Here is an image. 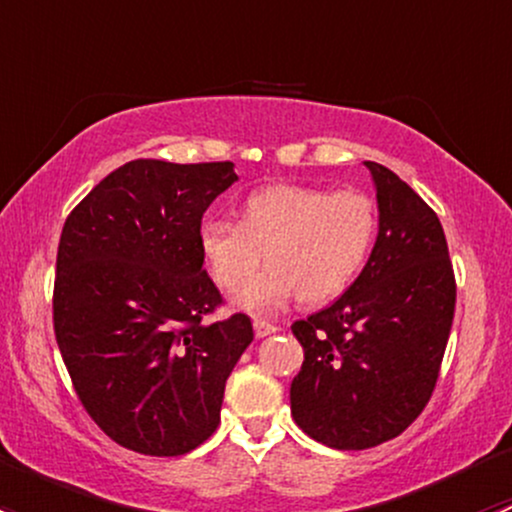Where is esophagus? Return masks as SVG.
Returning <instances> with one entry per match:
<instances>
[{
	"label": "esophagus",
	"instance_id": "obj_1",
	"mask_svg": "<svg viewBox=\"0 0 512 512\" xmlns=\"http://www.w3.org/2000/svg\"><path fill=\"white\" fill-rule=\"evenodd\" d=\"M252 327H255V334L260 339H265V337H270V334H275L277 329V324H272V322H267V319H255V324H252Z\"/></svg>",
	"mask_w": 512,
	"mask_h": 512
}]
</instances>
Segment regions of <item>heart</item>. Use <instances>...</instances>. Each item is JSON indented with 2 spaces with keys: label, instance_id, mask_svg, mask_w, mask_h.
Instances as JSON below:
<instances>
[{
  "label": "heart",
  "instance_id": "1",
  "mask_svg": "<svg viewBox=\"0 0 512 512\" xmlns=\"http://www.w3.org/2000/svg\"><path fill=\"white\" fill-rule=\"evenodd\" d=\"M376 225V205L366 193L282 183L252 193L240 223L205 220L198 242L210 277L223 289H237L265 249L271 265L241 284L235 304L270 314L294 294L304 304L339 297L366 265Z\"/></svg>",
  "mask_w": 512,
  "mask_h": 512
}]
</instances>
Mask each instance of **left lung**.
I'll list each match as a JSON object with an SVG mask.
<instances>
[{"instance_id": "left-lung-1", "label": "left lung", "mask_w": 512, "mask_h": 512, "mask_svg": "<svg viewBox=\"0 0 512 512\" xmlns=\"http://www.w3.org/2000/svg\"><path fill=\"white\" fill-rule=\"evenodd\" d=\"M379 235L354 285L292 324L304 349L289 404L297 426L339 451L391 441L428 404L456 309L438 215L384 165L366 160Z\"/></svg>"}]
</instances>
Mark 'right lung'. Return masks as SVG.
Instances as JSON below:
<instances>
[{"label":"right lung","mask_w":512,"mask_h":512,"mask_svg":"<svg viewBox=\"0 0 512 512\" xmlns=\"http://www.w3.org/2000/svg\"><path fill=\"white\" fill-rule=\"evenodd\" d=\"M235 165L138 158L66 218L56 255L54 332L81 404L143 456H183L220 423L225 381L252 342L247 314L203 270L200 223Z\"/></svg>","instance_id":"add662e5"}]
</instances>
